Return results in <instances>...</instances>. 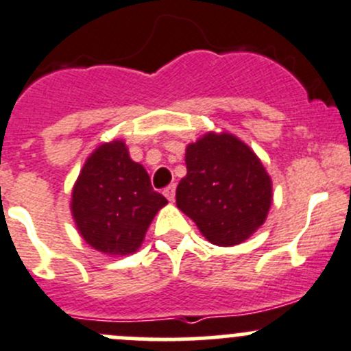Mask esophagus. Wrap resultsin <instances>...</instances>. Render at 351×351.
<instances>
[{
	"label": "esophagus",
	"instance_id": "obj_1",
	"mask_svg": "<svg viewBox=\"0 0 351 351\" xmlns=\"http://www.w3.org/2000/svg\"><path fill=\"white\" fill-rule=\"evenodd\" d=\"M175 190H176V185H175V183H173V185L166 186L165 192H162L166 195V199L169 200V202H173V200H175Z\"/></svg>",
	"mask_w": 351,
	"mask_h": 351
}]
</instances>
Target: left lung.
Masks as SVG:
<instances>
[{"label":"left lung","mask_w":351,"mask_h":351,"mask_svg":"<svg viewBox=\"0 0 351 351\" xmlns=\"http://www.w3.org/2000/svg\"><path fill=\"white\" fill-rule=\"evenodd\" d=\"M185 162L176 206L210 243L238 245L264 224L273 183L261 159L240 138L209 132L189 144Z\"/></svg>","instance_id":"1"}]
</instances>
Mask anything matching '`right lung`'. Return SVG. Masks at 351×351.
Here are the masks:
<instances>
[{
	"label": "right lung",
	"mask_w": 351,
	"mask_h": 351,
	"mask_svg": "<svg viewBox=\"0 0 351 351\" xmlns=\"http://www.w3.org/2000/svg\"><path fill=\"white\" fill-rule=\"evenodd\" d=\"M166 204L144 166L132 161L125 142L113 141L87 158L70 207L78 233L90 247L108 255H128L137 252Z\"/></svg>",
	"instance_id": "right-lung-1"
}]
</instances>
